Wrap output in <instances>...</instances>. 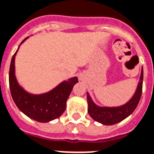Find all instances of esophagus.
Segmentation results:
<instances>
[{"label":"esophagus","mask_w":154,"mask_h":154,"mask_svg":"<svg viewBox=\"0 0 154 154\" xmlns=\"http://www.w3.org/2000/svg\"><path fill=\"white\" fill-rule=\"evenodd\" d=\"M79 79H80V80H83V77H82V76H79Z\"/></svg>","instance_id":"1"}]
</instances>
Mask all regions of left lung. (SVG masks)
I'll use <instances>...</instances> for the list:
<instances>
[{
    "mask_svg": "<svg viewBox=\"0 0 154 154\" xmlns=\"http://www.w3.org/2000/svg\"><path fill=\"white\" fill-rule=\"evenodd\" d=\"M142 84H143V67L141 69L138 85L132 97L124 105L121 106H116V107L97 106L92 100L89 93L87 92L88 114L95 121L100 122L103 125H114L124 120L126 118H128L129 115L133 113L138 106L139 101L141 97Z\"/></svg>",
    "mask_w": 154,
    "mask_h": 154,
    "instance_id": "obj_1",
    "label": "left lung"
}]
</instances>
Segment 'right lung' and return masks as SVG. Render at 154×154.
Masks as SVG:
<instances>
[{
  "mask_svg": "<svg viewBox=\"0 0 154 154\" xmlns=\"http://www.w3.org/2000/svg\"><path fill=\"white\" fill-rule=\"evenodd\" d=\"M28 38H25L20 45ZM20 45L13 56L10 67L9 81L13 100L21 112L35 121L48 122L56 119L65 111L66 100L73 87L78 83V78L68 79L45 93H30L18 84L15 75V57Z\"/></svg>",
  "mask_w": 154,
  "mask_h": 154,
  "instance_id": "1",
  "label": "right lung"
}]
</instances>
